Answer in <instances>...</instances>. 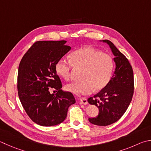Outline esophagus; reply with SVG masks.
Returning a JSON list of instances; mask_svg holds the SVG:
<instances>
[{"mask_svg": "<svg viewBox=\"0 0 151 151\" xmlns=\"http://www.w3.org/2000/svg\"><path fill=\"white\" fill-rule=\"evenodd\" d=\"M79 102L81 104H84V105H86L88 104V101L86 98H81L79 99Z\"/></svg>", "mask_w": 151, "mask_h": 151, "instance_id": "34e87169", "label": "esophagus"}]
</instances>
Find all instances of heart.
I'll return each instance as SVG.
<instances>
[{
    "label": "heart",
    "mask_w": 151,
    "mask_h": 151,
    "mask_svg": "<svg viewBox=\"0 0 151 151\" xmlns=\"http://www.w3.org/2000/svg\"><path fill=\"white\" fill-rule=\"evenodd\" d=\"M70 61L64 59L56 63L55 68L57 75L68 81L73 67L83 69L79 82L68 84L65 88L76 94H90L93 90L98 91L108 84L114 71L113 59L98 49L86 47L73 52Z\"/></svg>",
    "instance_id": "heart-1"
}]
</instances>
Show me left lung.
I'll list each match as a JSON object with an SVG mask.
<instances>
[{"label":"left lung","instance_id":"obj_1","mask_svg":"<svg viewBox=\"0 0 151 151\" xmlns=\"http://www.w3.org/2000/svg\"><path fill=\"white\" fill-rule=\"evenodd\" d=\"M102 42L108 43L115 56L116 70L108 84L94 97L89 98L88 102L99 109L98 116L90 117L89 122L106 126L118 121L127 110L134 92V78L132 67L124 55L110 41Z\"/></svg>","mask_w":151,"mask_h":151}]
</instances>
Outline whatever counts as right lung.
<instances>
[{
  "label": "right lung",
  "mask_w": 151,
  "mask_h": 151,
  "mask_svg": "<svg viewBox=\"0 0 151 151\" xmlns=\"http://www.w3.org/2000/svg\"><path fill=\"white\" fill-rule=\"evenodd\" d=\"M66 41H39L23 56L18 67V91L22 105L34 123L49 127L66 118L68 108L76 102L71 92L61 90L56 63L70 50ZM50 87L56 90L51 94Z\"/></svg>",
  "instance_id": "add662e5"
}]
</instances>
